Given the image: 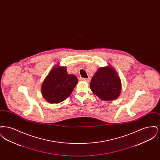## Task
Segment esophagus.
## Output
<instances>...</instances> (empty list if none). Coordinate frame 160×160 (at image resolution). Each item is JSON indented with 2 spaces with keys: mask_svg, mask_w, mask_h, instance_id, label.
<instances>
[{
  "mask_svg": "<svg viewBox=\"0 0 160 160\" xmlns=\"http://www.w3.org/2000/svg\"><path fill=\"white\" fill-rule=\"evenodd\" d=\"M80 81H83V82H89V80L88 78H80Z\"/></svg>",
  "mask_w": 160,
  "mask_h": 160,
  "instance_id": "1",
  "label": "esophagus"
}]
</instances>
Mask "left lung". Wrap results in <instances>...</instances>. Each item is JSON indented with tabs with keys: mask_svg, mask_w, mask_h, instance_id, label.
<instances>
[{
	"mask_svg": "<svg viewBox=\"0 0 160 160\" xmlns=\"http://www.w3.org/2000/svg\"><path fill=\"white\" fill-rule=\"evenodd\" d=\"M90 88L100 99L113 101L119 96L121 91V80L112 68H100L92 78Z\"/></svg>",
	"mask_w": 160,
	"mask_h": 160,
	"instance_id": "left-lung-1",
	"label": "left lung"
}]
</instances>
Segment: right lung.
I'll list each match as a JSON object with an SVG mask.
<instances>
[{
    "instance_id": "1",
    "label": "right lung",
    "mask_w": 160,
    "mask_h": 160,
    "mask_svg": "<svg viewBox=\"0 0 160 160\" xmlns=\"http://www.w3.org/2000/svg\"><path fill=\"white\" fill-rule=\"evenodd\" d=\"M78 83L74 75L68 74L67 69L56 67L51 70L42 85V94L50 103H59L65 100Z\"/></svg>"
}]
</instances>
